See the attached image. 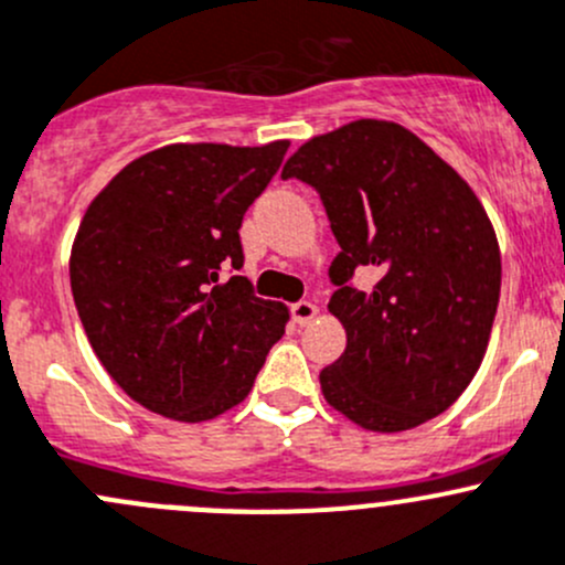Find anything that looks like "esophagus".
I'll use <instances>...</instances> for the list:
<instances>
[{
  "instance_id": "esophagus-1",
  "label": "esophagus",
  "mask_w": 565,
  "mask_h": 565,
  "mask_svg": "<svg viewBox=\"0 0 565 565\" xmlns=\"http://www.w3.org/2000/svg\"><path fill=\"white\" fill-rule=\"evenodd\" d=\"M318 316V307L312 305V301H296V305H290V318H294L296 323H310L312 318Z\"/></svg>"
}]
</instances>
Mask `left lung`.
I'll return each instance as SVG.
<instances>
[{
  "instance_id": "obj_1",
  "label": "left lung",
  "mask_w": 565,
  "mask_h": 565,
  "mask_svg": "<svg viewBox=\"0 0 565 565\" xmlns=\"http://www.w3.org/2000/svg\"><path fill=\"white\" fill-rule=\"evenodd\" d=\"M318 190L340 253L329 312L345 353L321 370L326 403L372 433L444 413L473 381L500 299V249L462 177L403 125L359 119L316 136L282 179ZM372 265L370 291L350 285Z\"/></svg>"
}]
</instances>
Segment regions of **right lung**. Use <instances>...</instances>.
<instances>
[{"instance_id":"obj_1","label":"right lung","mask_w":565,"mask_h":565,"mask_svg":"<svg viewBox=\"0 0 565 565\" xmlns=\"http://www.w3.org/2000/svg\"><path fill=\"white\" fill-rule=\"evenodd\" d=\"M288 141L171 143L121 168L89 203L70 253L75 310L127 397L177 422L239 405L285 334L288 307L242 269L244 212Z\"/></svg>"}]
</instances>
